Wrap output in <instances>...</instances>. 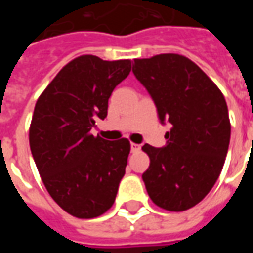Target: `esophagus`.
I'll use <instances>...</instances> for the list:
<instances>
[{
    "mask_svg": "<svg viewBox=\"0 0 253 253\" xmlns=\"http://www.w3.org/2000/svg\"><path fill=\"white\" fill-rule=\"evenodd\" d=\"M139 148H141V146H139V145H137V143H131V152H132V153L138 152V150H139Z\"/></svg>",
    "mask_w": 253,
    "mask_h": 253,
    "instance_id": "1",
    "label": "esophagus"
}]
</instances>
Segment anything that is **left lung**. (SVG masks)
<instances>
[{
  "label": "left lung",
  "instance_id": "left-lung-1",
  "mask_svg": "<svg viewBox=\"0 0 253 253\" xmlns=\"http://www.w3.org/2000/svg\"><path fill=\"white\" fill-rule=\"evenodd\" d=\"M132 73L152 96L160 122L172 125L165 146H142L150 159L142 175L146 191L161 209L188 210L222 170L230 141L225 97L201 67L179 54L134 59Z\"/></svg>",
  "mask_w": 253,
  "mask_h": 253
}]
</instances>
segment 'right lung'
<instances>
[{"label":"right lung","instance_id":"obj_1","mask_svg":"<svg viewBox=\"0 0 253 253\" xmlns=\"http://www.w3.org/2000/svg\"><path fill=\"white\" fill-rule=\"evenodd\" d=\"M131 61L81 55L61 69L36 101L30 146L48 194L70 215L104 214L125 176L130 142L90 134L108 99L130 74Z\"/></svg>","mask_w":253,"mask_h":253}]
</instances>
